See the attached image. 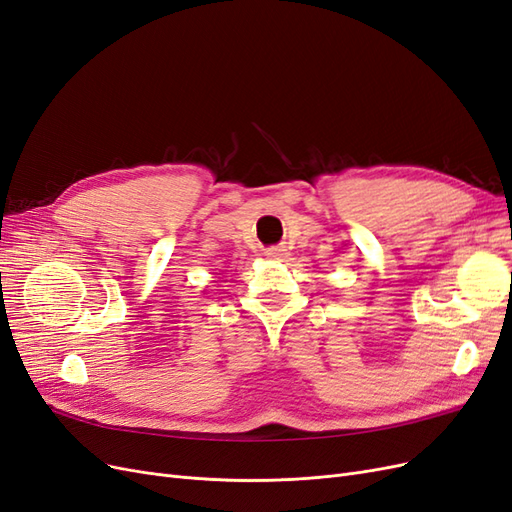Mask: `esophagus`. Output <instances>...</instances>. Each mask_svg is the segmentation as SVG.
Here are the masks:
<instances>
[{"label": "esophagus", "instance_id": "esophagus-1", "mask_svg": "<svg viewBox=\"0 0 512 512\" xmlns=\"http://www.w3.org/2000/svg\"><path fill=\"white\" fill-rule=\"evenodd\" d=\"M267 256H269V258H275V260H279L281 256H284V250L273 248V250H269V252H267Z\"/></svg>", "mask_w": 512, "mask_h": 512}]
</instances>
